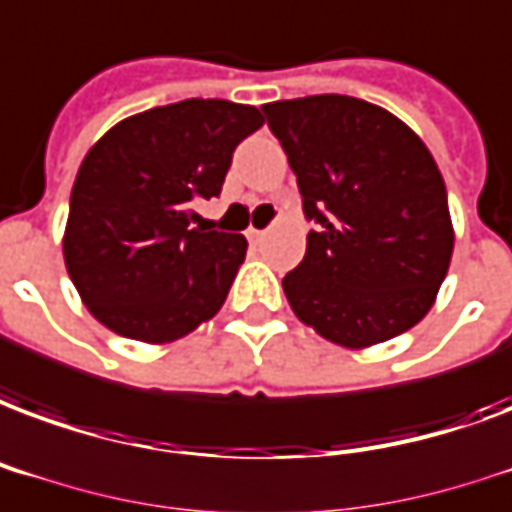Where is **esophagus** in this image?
<instances>
[{
  "label": "esophagus",
  "instance_id": "34e87169",
  "mask_svg": "<svg viewBox=\"0 0 512 512\" xmlns=\"http://www.w3.org/2000/svg\"><path fill=\"white\" fill-rule=\"evenodd\" d=\"M264 234H267L264 229H253V226H251V229H248V240L261 242V240H264Z\"/></svg>",
  "mask_w": 512,
  "mask_h": 512
}]
</instances>
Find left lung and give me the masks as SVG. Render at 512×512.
<instances>
[{"label":"left lung","instance_id":"left-lung-1","mask_svg":"<svg viewBox=\"0 0 512 512\" xmlns=\"http://www.w3.org/2000/svg\"><path fill=\"white\" fill-rule=\"evenodd\" d=\"M294 169L307 218L305 259L283 278L302 324L343 348H370L432 310L453 253L437 161L407 124L343 94L261 107Z\"/></svg>","mask_w":512,"mask_h":512}]
</instances>
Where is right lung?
<instances>
[{
  "label": "right lung",
  "mask_w": 512,
  "mask_h": 512,
  "mask_svg": "<svg viewBox=\"0 0 512 512\" xmlns=\"http://www.w3.org/2000/svg\"><path fill=\"white\" fill-rule=\"evenodd\" d=\"M261 124L253 105L183 99L91 145L69 197L64 264L99 324L161 345L221 310L248 240L207 232L194 205L221 194L234 148Z\"/></svg>",
  "instance_id": "right-lung-1"
}]
</instances>
